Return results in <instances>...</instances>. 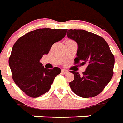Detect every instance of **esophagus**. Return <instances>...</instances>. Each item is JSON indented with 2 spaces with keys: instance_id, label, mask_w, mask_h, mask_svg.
<instances>
[{
  "instance_id": "obj_1",
  "label": "esophagus",
  "mask_w": 123,
  "mask_h": 123,
  "mask_svg": "<svg viewBox=\"0 0 123 123\" xmlns=\"http://www.w3.org/2000/svg\"><path fill=\"white\" fill-rule=\"evenodd\" d=\"M61 72H62V74H67L68 72V70H65V69H62Z\"/></svg>"
}]
</instances>
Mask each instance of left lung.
<instances>
[{
    "label": "left lung",
    "mask_w": 123,
    "mask_h": 123,
    "mask_svg": "<svg viewBox=\"0 0 123 123\" xmlns=\"http://www.w3.org/2000/svg\"><path fill=\"white\" fill-rule=\"evenodd\" d=\"M67 37L77 42L78 49L74 65L88 66L79 74L71 71L74 79L69 84L74 93L80 97L97 96L113 76L114 56L104 39L84 30L70 29Z\"/></svg>",
    "instance_id": "obj_1"
}]
</instances>
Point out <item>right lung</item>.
Listing matches in <instances>:
<instances>
[{
  "label": "right lung",
  "instance_id": "right-lung-1",
  "mask_svg": "<svg viewBox=\"0 0 123 123\" xmlns=\"http://www.w3.org/2000/svg\"><path fill=\"white\" fill-rule=\"evenodd\" d=\"M67 29L39 28L23 35L12 49L9 65L12 79L21 91L32 98L48 92L61 70L58 67L48 69L40 60L48 55L52 46L61 41Z\"/></svg>",
  "mask_w": 123,
  "mask_h": 123
}]
</instances>
